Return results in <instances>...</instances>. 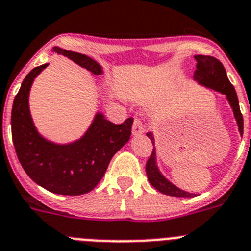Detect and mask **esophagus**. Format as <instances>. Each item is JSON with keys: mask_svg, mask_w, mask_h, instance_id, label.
I'll use <instances>...</instances> for the list:
<instances>
[{"mask_svg": "<svg viewBox=\"0 0 251 251\" xmlns=\"http://www.w3.org/2000/svg\"><path fill=\"white\" fill-rule=\"evenodd\" d=\"M144 131H146V126H144V124L142 122V120H134V124H132V134H134V135H140V134H143Z\"/></svg>", "mask_w": 251, "mask_h": 251, "instance_id": "obj_1", "label": "esophagus"}]
</instances>
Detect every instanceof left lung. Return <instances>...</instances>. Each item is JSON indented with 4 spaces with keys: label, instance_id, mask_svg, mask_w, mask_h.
Wrapping results in <instances>:
<instances>
[{
    "label": "left lung",
    "instance_id": "left-lung-1",
    "mask_svg": "<svg viewBox=\"0 0 251 251\" xmlns=\"http://www.w3.org/2000/svg\"><path fill=\"white\" fill-rule=\"evenodd\" d=\"M195 59L197 60L196 63V71H195V79H197L201 85H205L206 87H210L214 90L219 91V93L225 94L227 97L229 104H231L233 113H235L236 121H237L238 130L240 132H244V119H242V113L240 111V105H238V98L236 94L235 87L229 82L227 77L226 69L221 60L217 58L210 56V55H196ZM147 136L150 138L152 144L154 143L152 132H148ZM146 173L148 176V180L154 188L160 191L164 195L174 197H192V193L184 192L178 187L166 180V179L160 174L156 165V153H154V148L152 150V153L147 160L146 164Z\"/></svg>",
    "mask_w": 251,
    "mask_h": 251
}]
</instances>
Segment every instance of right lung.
Returning a JSON list of instances; mask_svg holds the SVG:
<instances>
[{
	"instance_id": "obj_1",
	"label": "right lung",
	"mask_w": 251,
	"mask_h": 251,
	"mask_svg": "<svg viewBox=\"0 0 251 251\" xmlns=\"http://www.w3.org/2000/svg\"><path fill=\"white\" fill-rule=\"evenodd\" d=\"M93 75H100L95 60L79 54L54 48ZM48 64L30 71L15 95L11 111V134L16 156L24 172L33 182L52 193L78 196L90 192L100 182L112 157L131 135L132 117L120 125L108 121L98 113L93 125L79 140L58 146L38 135L30 119L28 95L33 79Z\"/></svg>"
}]
</instances>
